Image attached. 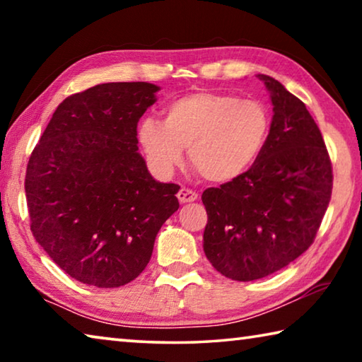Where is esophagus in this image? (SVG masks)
Segmentation results:
<instances>
[{
    "label": "esophagus",
    "mask_w": 362,
    "mask_h": 362,
    "mask_svg": "<svg viewBox=\"0 0 362 362\" xmlns=\"http://www.w3.org/2000/svg\"><path fill=\"white\" fill-rule=\"evenodd\" d=\"M177 198H179L182 204L193 203V201L198 199V193L193 192V189H189V188H180L179 193H177Z\"/></svg>",
    "instance_id": "1"
}]
</instances>
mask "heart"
<instances>
[{"instance_id":"b5f03b06","label":"heart","mask_w":362,"mask_h":362,"mask_svg":"<svg viewBox=\"0 0 362 362\" xmlns=\"http://www.w3.org/2000/svg\"><path fill=\"white\" fill-rule=\"evenodd\" d=\"M272 118L265 103L233 94L194 90L164 108V121L145 118L137 137L146 159L169 174L183 161L203 179L228 183L250 170L265 148Z\"/></svg>"}]
</instances>
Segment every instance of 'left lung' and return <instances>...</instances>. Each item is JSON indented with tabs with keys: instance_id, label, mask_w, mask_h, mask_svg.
I'll list each match as a JSON object with an SVG mask.
<instances>
[{
	"instance_id": "left-lung-1",
	"label": "left lung",
	"mask_w": 362,
	"mask_h": 362,
	"mask_svg": "<svg viewBox=\"0 0 362 362\" xmlns=\"http://www.w3.org/2000/svg\"><path fill=\"white\" fill-rule=\"evenodd\" d=\"M273 119L260 158L240 179L204 189V254L235 281L265 278L315 241L332 194V164L305 103L272 76Z\"/></svg>"
}]
</instances>
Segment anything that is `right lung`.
<instances>
[{"label":"right lung","instance_id":"right-lung-1","mask_svg":"<svg viewBox=\"0 0 362 362\" xmlns=\"http://www.w3.org/2000/svg\"><path fill=\"white\" fill-rule=\"evenodd\" d=\"M158 90L105 83L66 97L30 156V228L83 284L112 289L136 279L159 228L179 209L180 187L153 179L137 146V122Z\"/></svg>","mask_w":362,"mask_h":362}]
</instances>
